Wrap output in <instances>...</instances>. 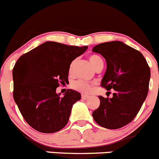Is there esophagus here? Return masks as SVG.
<instances>
[{"instance_id": "34e87169", "label": "esophagus", "mask_w": 159, "mask_h": 159, "mask_svg": "<svg viewBox=\"0 0 159 159\" xmlns=\"http://www.w3.org/2000/svg\"><path fill=\"white\" fill-rule=\"evenodd\" d=\"M89 97V96L85 95V94H82V99H83V100H87Z\"/></svg>"}]
</instances>
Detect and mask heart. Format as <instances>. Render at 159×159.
<instances>
[{
	"label": "heart",
	"mask_w": 159,
	"mask_h": 159,
	"mask_svg": "<svg viewBox=\"0 0 159 159\" xmlns=\"http://www.w3.org/2000/svg\"><path fill=\"white\" fill-rule=\"evenodd\" d=\"M89 60L91 66H92L94 70L97 66H99L100 64H103L101 58L100 56H97V55H92V56H89ZM75 62H76V61H73L70 63V68H69V73L70 74H72V73H73V69L75 65ZM72 87L74 89H76V90L80 91L81 93H88L91 90L92 86L89 83H86V82L82 81V80H77V81H75L72 83Z\"/></svg>",
	"instance_id": "obj_1"
}]
</instances>
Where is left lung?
<instances>
[{"mask_svg": "<svg viewBox=\"0 0 159 159\" xmlns=\"http://www.w3.org/2000/svg\"><path fill=\"white\" fill-rule=\"evenodd\" d=\"M93 52L101 55L107 62L101 86L114 89L111 98L99 96L100 106L93 117L101 127L118 129L132 121L145 100L150 68L139 51L120 41L99 44Z\"/></svg>", "mask_w": 159, "mask_h": 159, "instance_id": "8db88e82", "label": "left lung"}]
</instances>
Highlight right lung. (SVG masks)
Returning a JSON list of instances; mask_svg holds the SVG:
<instances>
[{
    "label": "right lung",
    "instance_id": "add662e5",
    "mask_svg": "<svg viewBox=\"0 0 159 159\" xmlns=\"http://www.w3.org/2000/svg\"><path fill=\"white\" fill-rule=\"evenodd\" d=\"M87 46L46 42L18 59L13 69V97L27 123L36 131L54 133L68 123L72 107L81 95L68 89L56 93L68 82L70 65Z\"/></svg>",
    "mask_w": 159,
    "mask_h": 159
}]
</instances>
